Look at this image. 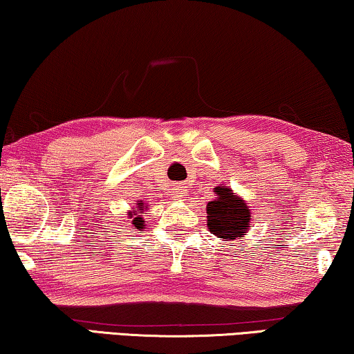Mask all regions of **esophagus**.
Wrapping results in <instances>:
<instances>
[{
	"label": "esophagus",
	"mask_w": 354,
	"mask_h": 354,
	"mask_svg": "<svg viewBox=\"0 0 354 354\" xmlns=\"http://www.w3.org/2000/svg\"><path fill=\"white\" fill-rule=\"evenodd\" d=\"M187 194H188L187 187L183 185V183H178V185H174V188H172V196L176 198V199H178V201H182L183 198H187Z\"/></svg>",
	"instance_id": "34e87169"
}]
</instances>
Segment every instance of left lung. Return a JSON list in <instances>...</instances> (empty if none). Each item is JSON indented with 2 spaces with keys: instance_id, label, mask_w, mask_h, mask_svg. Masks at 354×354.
<instances>
[{
  "instance_id": "1",
  "label": "left lung",
  "mask_w": 354,
  "mask_h": 354,
  "mask_svg": "<svg viewBox=\"0 0 354 354\" xmlns=\"http://www.w3.org/2000/svg\"><path fill=\"white\" fill-rule=\"evenodd\" d=\"M217 199L207 204V227L222 239H236L248 232L250 212L243 199L232 189L215 188Z\"/></svg>"
}]
</instances>
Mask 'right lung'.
Segmentation results:
<instances>
[{"instance_id":"right-lung-1","label":"right lung","mask_w":354,"mask_h":354,"mask_svg":"<svg viewBox=\"0 0 354 354\" xmlns=\"http://www.w3.org/2000/svg\"><path fill=\"white\" fill-rule=\"evenodd\" d=\"M139 211L142 212V211H143V209L140 207V209H139ZM134 225H136V227H137V228H142V227H143V223H142V217H136V218H134Z\"/></svg>"}]
</instances>
